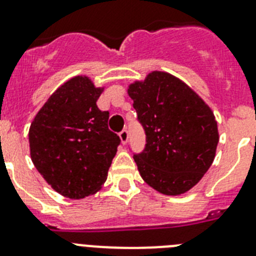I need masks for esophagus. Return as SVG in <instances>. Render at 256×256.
Here are the masks:
<instances>
[{"label":"esophagus","mask_w":256,"mask_h":256,"mask_svg":"<svg viewBox=\"0 0 256 256\" xmlns=\"http://www.w3.org/2000/svg\"><path fill=\"white\" fill-rule=\"evenodd\" d=\"M119 137H120V141L122 144H126V141H128V137H130V134H128V130H123L120 133H119Z\"/></svg>","instance_id":"1"}]
</instances>
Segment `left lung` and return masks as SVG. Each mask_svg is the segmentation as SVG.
Masks as SVG:
<instances>
[{
  "label": "left lung",
  "mask_w": 256,
  "mask_h": 256,
  "mask_svg": "<svg viewBox=\"0 0 256 256\" xmlns=\"http://www.w3.org/2000/svg\"><path fill=\"white\" fill-rule=\"evenodd\" d=\"M128 94L146 133L144 150L133 155L142 180L164 195L190 191L216 158L219 134L212 108L165 72L130 84Z\"/></svg>",
  "instance_id": "1"
}]
</instances>
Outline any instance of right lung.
I'll return each instance as SVG.
<instances>
[{
    "mask_svg": "<svg viewBox=\"0 0 256 256\" xmlns=\"http://www.w3.org/2000/svg\"><path fill=\"white\" fill-rule=\"evenodd\" d=\"M104 88L78 76L56 90L29 128L32 162L52 188L69 198L102 187L120 138L96 102Z\"/></svg>",
    "mask_w": 256,
    "mask_h": 256,
    "instance_id": "obj_1",
    "label": "right lung"
}]
</instances>
